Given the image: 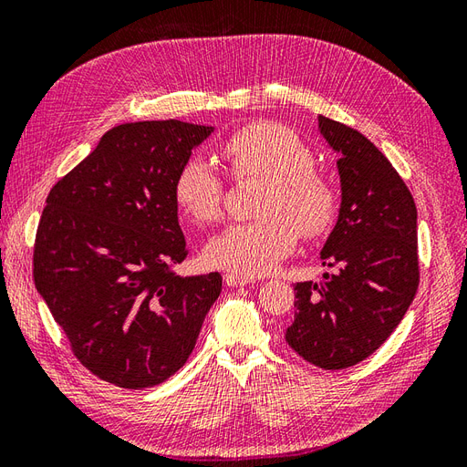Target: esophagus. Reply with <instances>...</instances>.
Returning a JSON list of instances; mask_svg holds the SVG:
<instances>
[{
	"label": "esophagus",
	"mask_w": 467,
	"mask_h": 467,
	"mask_svg": "<svg viewBox=\"0 0 467 467\" xmlns=\"http://www.w3.org/2000/svg\"><path fill=\"white\" fill-rule=\"evenodd\" d=\"M223 280H225V285L228 286H232V288H237V286H245V285H249V278H245V276H239V275H234V273H228L223 276Z\"/></svg>",
	"instance_id": "esophagus-1"
}]
</instances>
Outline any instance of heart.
Wrapping results in <instances>:
<instances>
[{"mask_svg":"<svg viewBox=\"0 0 467 467\" xmlns=\"http://www.w3.org/2000/svg\"><path fill=\"white\" fill-rule=\"evenodd\" d=\"M220 161L242 179H265L259 220L232 223L210 239L206 259L212 266L239 276L271 271L298 242L317 239L337 218V191L314 169V153L294 130L276 122H253L235 130L220 146ZM173 194L177 206L196 223L222 216L225 185L204 158L181 165Z\"/></svg>","mask_w":467,"mask_h":467,"instance_id":"b5f03b06","label":"heart"}]
</instances>
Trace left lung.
I'll use <instances>...</instances> for the list:
<instances>
[{
    "label": "left lung",
    "mask_w": 467,
    "mask_h": 467,
    "mask_svg": "<svg viewBox=\"0 0 467 467\" xmlns=\"http://www.w3.org/2000/svg\"><path fill=\"white\" fill-rule=\"evenodd\" d=\"M325 142L338 153L341 208L321 249V282L294 286L286 343L325 370H343L384 345L419 286L417 206L403 179L368 138L317 117Z\"/></svg>",
    "instance_id": "8db88e82"
}]
</instances>
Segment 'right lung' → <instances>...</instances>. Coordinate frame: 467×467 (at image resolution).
I'll return each mask as SVG.
<instances>
[{
    "label": "right lung",
    "instance_id": "1",
    "mask_svg": "<svg viewBox=\"0 0 467 467\" xmlns=\"http://www.w3.org/2000/svg\"><path fill=\"white\" fill-rule=\"evenodd\" d=\"M214 132L181 120L126 122L52 187L33 278L76 358L109 384L158 386L187 362L220 273L179 276L187 257L175 177Z\"/></svg>",
    "mask_w": 467,
    "mask_h": 467
}]
</instances>
